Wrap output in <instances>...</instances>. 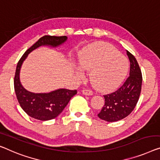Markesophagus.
<instances>
[{
  "instance_id": "esophagus-1",
  "label": "esophagus",
  "mask_w": 160,
  "mask_h": 160,
  "mask_svg": "<svg viewBox=\"0 0 160 160\" xmlns=\"http://www.w3.org/2000/svg\"><path fill=\"white\" fill-rule=\"evenodd\" d=\"M82 94L85 95H92L93 94V92H92V90H90L89 89H84L82 90Z\"/></svg>"
}]
</instances>
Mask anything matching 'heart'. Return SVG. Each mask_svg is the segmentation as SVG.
<instances>
[{"label": "heart", "mask_w": 160, "mask_h": 160, "mask_svg": "<svg viewBox=\"0 0 160 160\" xmlns=\"http://www.w3.org/2000/svg\"><path fill=\"white\" fill-rule=\"evenodd\" d=\"M78 63L82 70L90 71L89 77L94 87L103 92L118 87L128 70L126 57L105 42L95 43L83 50Z\"/></svg>", "instance_id": "heart-1"}]
</instances>
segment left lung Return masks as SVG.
<instances>
[{"mask_svg": "<svg viewBox=\"0 0 160 160\" xmlns=\"http://www.w3.org/2000/svg\"><path fill=\"white\" fill-rule=\"evenodd\" d=\"M130 61L129 77L116 91L103 95L105 105L98 116L102 120L114 122L126 118L132 113L141 93L142 75L134 56L126 51Z\"/></svg>", "mask_w": 160, "mask_h": 160, "instance_id": "obj_1", "label": "left lung"}]
</instances>
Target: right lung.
I'll use <instances>...</instances> for the list:
<instances>
[{
	"label": "right lung",
	"instance_id": "1",
	"mask_svg": "<svg viewBox=\"0 0 160 160\" xmlns=\"http://www.w3.org/2000/svg\"><path fill=\"white\" fill-rule=\"evenodd\" d=\"M68 37L66 36H44L34 45L28 49L18 61L14 78V89L18 101L23 111L31 117L40 121H49L60 114L70 101L71 98L77 94V90L60 88L49 92L34 93L28 91L21 85L20 70L23 61L28 54L41 46L57 47L64 44Z\"/></svg>",
	"mask_w": 160,
	"mask_h": 160
}]
</instances>
